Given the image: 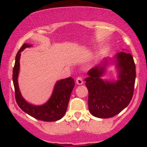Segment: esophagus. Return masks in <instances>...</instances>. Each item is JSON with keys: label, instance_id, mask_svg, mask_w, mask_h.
Segmentation results:
<instances>
[{"label": "esophagus", "instance_id": "1", "mask_svg": "<svg viewBox=\"0 0 147 147\" xmlns=\"http://www.w3.org/2000/svg\"><path fill=\"white\" fill-rule=\"evenodd\" d=\"M76 83L79 84V85H82V84H83L84 82H83V79H82V77H77V78L76 79Z\"/></svg>", "mask_w": 147, "mask_h": 147}]
</instances>
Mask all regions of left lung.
<instances>
[{"mask_svg":"<svg viewBox=\"0 0 147 147\" xmlns=\"http://www.w3.org/2000/svg\"><path fill=\"white\" fill-rule=\"evenodd\" d=\"M119 69V80L104 82L99 77L104 66H96L88 72L85 79L88 90V109L91 114L99 118H109L117 115L129 104L132 99L136 82V64L128 51L116 55Z\"/></svg>","mask_w":147,"mask_h":147,"instance_id":"obj_1","label":"left lung"}]
</instances>
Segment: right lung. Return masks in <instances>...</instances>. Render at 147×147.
I'll list each match as a JSON object with an SVG mask.
<instances>
[{
    "instance_id": "1",
    "label": "right lung",
    "mask_w": 147,
    "mask_h": 147,
    "mask_svg": "<svg viewBox=\"0 0 147 147\" xmlns=\"http://www.w3.org/2000/svg\"><path fill=\"white\" fill-rule=\"evenodd\" d=\"M31 45L24 43L18 50L13 69V83H14L15 99L20 108L32 117L45 122H55L60 119L65 113L68 107L70 95L75 86V80L72 77L59 81L54 89L53 93L49 101L44 105L36 106L28 104L22 97L18 86V75L20 66L21 52Z\"/></svg>"
}]
</instances>
